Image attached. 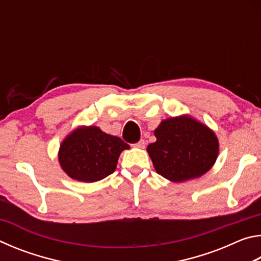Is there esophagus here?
I'll use <instances>...</instances> for the list:
<instances>
[{
    "instance_id": "34e87169",
    "label": "esophagus",
    "mask_w": 261,
    "mask_h": 261,
    "mask_svg": "<svg viewBox=\"0 0 261 261\" xmlns=\"http://www.w3.org/2000/svg\"><path fill=\"white\" fill-rule=\"evenodd\" d=\"M145 145H146V143H145V140L144 139H140L138 143L135 144V146L138 147V148H145Z\"/></svg>"
}]
</instances>
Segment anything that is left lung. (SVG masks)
I'll return each instance as SVG.
<instances>
[{
	"label": "left lung",
	"mask_w": 261,
	"mask_h": 261,
	"mask_svg": "<svg viewBox=\"0 0 261 261\" xmlns=\"http://www.w3.org/2000/svg\"><path fill=\"white\" fill-rule=\"evenodd\" d=\"M155 143L147 152L156 173L175 183L198 178L216 161L219 141L208 126L189 115L170 117L160 123Z\"/></svg>",
	"instance_id": "obj_1"
}]
</instances>
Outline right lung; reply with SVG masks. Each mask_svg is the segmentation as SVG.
<instances>
[{"mask_svg": "<svg viewBox=\"0 0 261 261\" xmlns=\"http://www.w3.org/2000/svg\"><path fill=\"white\" fill-rule=\"evenodd\" d=\"M130 148L121 138L98 126H79L62 141L59 161L69 177L93 183L113 174L122 151Z\"/></svg>", "mask_w": 261, "mask_h": 261, "instance_id": "1", "label": "right lung"}]
</instances>
